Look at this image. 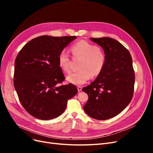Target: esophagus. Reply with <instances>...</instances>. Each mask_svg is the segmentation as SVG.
Masks as SVG:
<instances>
[{"mask_svg": "<svg viewBox=\"0 0 153 153\" xmlns=\"http://www.w3.org/2000/svg\"><path fill=\"white\" fill-rule=\"evenodd\" d=\"M77 89H78V91L80 92L82 91V86H78L77 87Z\"/></svg>", "mask_w": 153, "mask_h": 153, "instance_id": "34e87169", "label": "esophagus"}]
</instances>
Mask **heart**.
<instances>
[{
  "label": "heart",
  "mask_w": 153,
  "mask_h": 153,
  "mask_svg": "<svg viewBox=\"0 0 153 153\" xmlns=\"http://www.w3.org/2000/svg\"><path fill=\"white\" fill-rule=\"evenodd\" d=\"M74 58H82L80 65V71L69 75L66 79L75 85H82L89 80L91 76H98L103 71L106 63V56L100 48L95 45L81 40L71 47ZM59 67L66 73L71 72V59L66 50H62L58 56Z\"/></svg>",
  "instance_id": "heart-1"
}]
</instances>
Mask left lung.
<instances>
[{"instance_id": "1", "label": "left lung", "mask_w": 153, "mask_h": 153, "mask_svg": "<svg viewBox=\"0 0 153 153\" xmlns=\"http://www.w3.org/2000/svg\"><path fill=\"white\" fill-rule=\"evenodd\" d=\"M91 39L103 48L106 63L96 79L82 89L89 96L84 110L92 118L106 120L121 113L133 98L135 73L132 58L128 49L113 38Z\"/></svg>"}]
</instances>
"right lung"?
I'll use <instances>...</instances> for the list:
<instances>
[{
	"instance_id": "add662e5",
	"label": "right lung",
	"mask_w": 153,
	"mask_h": 153,
	"mask_svg": "<svg viewBox=\"0 0 153 153\" xmlns=\"http://www.w3.org/2000/svg\"><path fill=\"white\" fill-rule=\"evenodd\" d=\"M76 36H41L32 39L15 59L14 86L21 104L32 116L50 120L61 115L78 92L65 80L58 56Z\"/></svg>"
}]
</instances>
